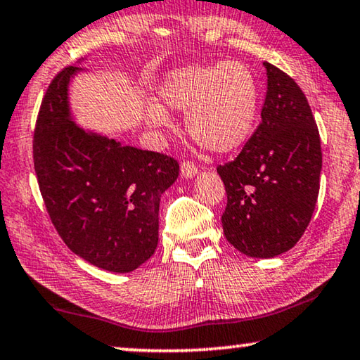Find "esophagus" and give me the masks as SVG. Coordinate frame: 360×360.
I'll list each match as a JSON object with an SVG mask.
<instances>
[{"label":"esophagus","mask_w":360,"mask_h":360,"mask_svg":"<svg viewBox=\"0 0 360 360\" xmlns=\"http://www.w3.org/2000/svg\"><path fill=\"white\" fill-rule=\"evenodd\" d=\"M180 172H181V176H184V179H193V176L196 175L198 167L193 160H184L180 165Z\"/></svg>","instance_id":"esophagus-1"}]
</instances>
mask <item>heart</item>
Wrapping results in <instances>:
<instances>
[{
	"instance_id": "1",
	"label": "heart",
	"mask_w": 360,
	"mask_h": 360,
	"mask_svg": "<svg viewBox=\"0 0 360 360\" xmlns=\"http://www.w3.org/2000/svg\"><path fill=\"white\" fill-rule=\"evenodd\" d=\"M170 108L186 113V129L198 144L217 154L232 153L252 136L258 115V84L253 72L237 61L190 65L172 71L160 87ZM153 128L170 123L162 107L149 108Z\"/></svg>"
}]
</instances>
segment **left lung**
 Returning a JSON list of instances; mask_svg holds the SVG:
<instances>
[{"label": "left lung", "mask_w": 360, "mask_h": 360, "mask_svg": "<svg viewBox=\"0 0 360 360\" xmlns=\"http://www.w3.org/2000/svg\"><path fill=\"white\" fill-rule=\"evenodd\" d=\"M262 123L232 162L219 165L227 193L224 236L252 258L288 252L304 236L320 191L321 146L311 108L292 77L264 61Z\"/></svg>", "instance_id": "obj_1"}]
</instances>
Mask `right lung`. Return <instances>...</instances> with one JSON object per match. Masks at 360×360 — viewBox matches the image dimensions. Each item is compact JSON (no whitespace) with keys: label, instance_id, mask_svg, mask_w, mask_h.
Returning a JSON list of instances; mask_svg holds the SVG:
<instances>
[{"label":"right lung","instance_id":"right-lung-1","mask_svg":"<svg viewBox=\"0 0 360 360\" xmlns=\"http://www.w3.org/2000/svg\"><path fill=\"white\" fill-rule=\"evenodd\" d=\"M68 66L41 101L34 167L45 207L68 248L94 266L129 273L153 257L159 202L179 176L174 158L122 146L72 122Z\"/></svg>","mask_w":360,"mask_h":360}]
</instances>
